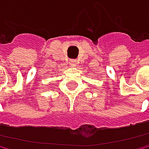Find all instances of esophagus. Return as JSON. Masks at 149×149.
I'll return each mask as SVG.
<instances>
[{
  "label": "esophagus",
  "instance_id": "obj_1",
  "mask_svg": "<svg viewBox=\"0 0 149 149\" xmlns=\"http://www.w3.org/2000/svg\"><path fill=\"white\" fill-rule=\"evenodd\" d=\"M70 64H71L72 66H74V65L76 64V61H75V60H71V61H70Z\"/></svg>",
  "mask_w": 149,
  "mask_h": 149
}]
</instances>
